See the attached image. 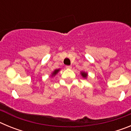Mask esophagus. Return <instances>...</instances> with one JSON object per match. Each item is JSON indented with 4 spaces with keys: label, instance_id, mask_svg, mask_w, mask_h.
I'll return each instance as SVG.
<instances>
[{
    "label": "esophagus",
    "instance_id": "esophagus-1",
    "mask_svg": "<svg viewBox=\"0 0 131 131\" xmlns=\"http://www.w3.org/2000/svg\"><path fill=\"white\" fill-rule=\"evenodd\" d=\"M66 68L67 69H71V68H72V67H71V66H66Z\"/></svg>",
    "mask_w": 131,
    "mask_h": 131
}]
</instances>
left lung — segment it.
Listing matches in <instances>:
<instances>
[{"label":"left lung","instance_id":"1","mask_svg":"<svg viewBox=\"0 0 131 131\" xmlns=\"http://www.w3.org/2000/svg\"><path fill=\"white\" fill-rule=\"evenodd\" d=\"M81 75L82 77L84 79H86L88 77V73L86 72H84V71H81Z\"/></svg>","mask_w":131,"mask_h":131}]
</instances>
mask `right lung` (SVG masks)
Wrapping results in <instances>:
<instances>
[{
	"mask_svg": "<svg viewBox=\"0 0 131 131\" xmlns=\"http://www.w3.org/2000/svg\"><path fill=\"white\" fill-rule=\"evenodd\" d=\"M60 71V69H55V70H54V71H53L52 73V75H51V77H54V76L56 75V74L58 73L59 72V71Z\"/></svg>",
	"mask_w": 131,
	"mask_h": 131,
	"instance_id": "obj_1",
	"label": "right lung"
}]
</instances>
